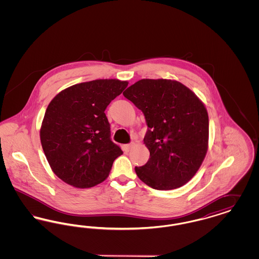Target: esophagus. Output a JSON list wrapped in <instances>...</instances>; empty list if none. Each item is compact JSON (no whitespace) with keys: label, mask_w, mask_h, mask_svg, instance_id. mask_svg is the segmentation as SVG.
Returning a JSON list of instances; mask_svg holds the SVG:
<instances>
[{"label":"esophagus","mask_w":259,"mask_h":259,"mask_svg":"<svg viewBox=\"0 0 259 259\" xmlns=\"http://www.w3.org/2000/svg\"><path fill=\"white\" fill-rule=\"evenodd\" d=\"M132 147V145L131 144H128V145H124L123 148L125 151H129L130 150V148Z\"/></svg>","instance_id":"34e87169"}]
</instances>
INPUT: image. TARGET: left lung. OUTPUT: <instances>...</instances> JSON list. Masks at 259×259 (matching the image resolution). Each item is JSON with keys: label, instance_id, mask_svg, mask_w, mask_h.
I'll use <instances>...</instances> for the list:
<instances>
[{"label": "left lung", "instance_id": "1", "mask_svg": "<svg viewBox=\"0 0 259 259\" xmlns=\"http://www.w3.org/2000/svg\"><path fill=\"white\" fill-rule=\"evenodd\" d=\"M143 111L148 130L144 142L147 164L135 167L139 179L151 188L181 187L196 174L209 139L204 104L183 83L171 79H141L123 92Z\"/></svg>", "mask_w": 259, "mask_h": 259}]
</instances>
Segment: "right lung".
Returning a JSON list of instances; mask_svg holds the SVG:
<instances>
[{
	"label": "right lung",
	"mask_w": 259,
	"mask_h": 259,
	"mask_svg": "<svg viewBox=\"0 0 259 259\" xmlns=\"http://www.w3.org/2000/svg\"><path fill=\"white\" fill-rule=\"evenodd\" d=\"M127 81L78 83L50 102L40 128L41 147L54 174L68 185L88 188L104 182L122 150L111 139L105 111Z\"/></svg>",
	"instance_id": "right-lung-1"
}]
</instances>
